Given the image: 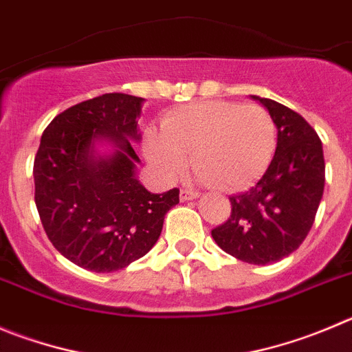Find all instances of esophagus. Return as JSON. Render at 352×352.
Listing matches in <instances>:
<instances>
[{
	"label": "esophagus",
	"instance_id": "34e87169",
	"mask_svg": "<svg viewBox=\"0 0 352 352\" xmlns=\"http://www.w3.org/2000/svg\"><path fill=\"white\" fill-rule=\"evenodd\" d=\"M180 201H189V199L198 198V192L191 191V189H180Z\"/></svg>",
	"mask_w": 352,
	"mask_h": 352
}]
</instances>
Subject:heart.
<instances>
[{
    "instance_id": "b5f03b06",
    "label": "heart",
    "mask_w": 352,
    "mask_h": 352,
    "mask_svg": "<svg viewBox=\"0 0 352 352\" xmlns=\"http://www.w3.org/2000/svg\"><path fill=\"white\" fill-rule=\"evenodd\" d=\"M276 147L272 116L258 104L205 100L179 107L161 121L160 131H149L144 153L151 165L175 179L189 165L198 177L222 191L252 186L271 163Z\"/></svg>"
}]
</instances>
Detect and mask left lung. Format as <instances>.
I'll use <instances>...</instances> for the list:
<instances>
[{
	"label": "left lung",
	"mask_w": 352,
	"mask_h": 352,
	"mask_svg": "<svg viewBox=\"0 0 352 352\" xmlns=\"http://www.w3.org/2000/svg\"><path fill=\"white\" fill-rule=\"evenodd\" d=\"M254 98L278 128L274 157L252 189L229 198L231 215L212 236L238 261L265 265L294 254L309 234L324 189V157L320 137L300 114Z\"/></svg>",
	"instance_id": "left-lung-1"
}]
</instances>
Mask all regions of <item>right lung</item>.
Returning a JSON list of instances; mask_svg holds the SVG:
<instances>
[{
	"label": "right lung",
	"instance_id": "add662e5",
	"mask_svg": "<svg viewBox=\"0 0 352 352\" xmlns=\"http://www.w3.org/2000/svg\"><path fill=\"white\" fill-rule=\"evenodd\" d=\"M140 97L104 94L57 114L34 157V201L52 245L80 267L113 272L156 245L179 189L151 195L135 179ZM118 147L95 158V140Z\"/></svg>",
	"mask_w": 352,
	"mask_h": 352
}]
</instances>
